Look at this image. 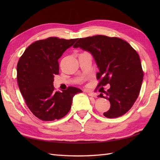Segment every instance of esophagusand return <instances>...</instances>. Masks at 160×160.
<instances>
[{
	"label": "esophagus",
	"instance_id": "esophagus-1",
	"mask_svg": "<svg viewBox=\"0 0 160 160\" xmlns=\"http://www.w3.org/2000/svg\"><path fill=\"white\" fill-rule=\"evenodd\" d=\"M87 93L88 94V96H91V97H94V98L96 97V94L93 92H87Z\"/></svg>",
	"mask_w": 160,
	"mask_h": 160
}]
</instances>
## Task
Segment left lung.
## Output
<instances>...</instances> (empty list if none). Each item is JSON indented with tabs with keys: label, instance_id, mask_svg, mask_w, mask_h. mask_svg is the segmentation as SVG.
<instances>
[{
	"label": "left lung",
	"instance_id": "obj_1",
	"mask_svg": "<svg viewBox=\"0 0 160 160\" xmlns=\"http://www.w3.org/2000/svg\"><path fill=\"white\" fill-rule=\"evenodd\" d=\"M73 47L93 56L99 69L98 86L110 84L107 91L100 89L98 96L110 102V109L103 113L104 116L118 118L130 110L140 93L144 76L136 51L124 40L102 35L78 39Z\"/></svg>",
	"mask_w": 160,
	"mask_h": 160
}]
</instances>
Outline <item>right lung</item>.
<instances>
[{
	"label": "right lung",
	"instance_id": "obj_1",
	"mask_svg": "<svg viewBox=\"0 0 160 160\" xmlns=\"http://www.w3.org/2000/svg\"><path fill=\"white\" fill-rule=\"evenodd\" d=\"M76 39L50 37L30 45L17 64V80L27 106L44 121L59 120L69 113L73 98L82 92L73 87L54 91L53 77L59 74L58 59Z\"/></svg>",
	"mask_w": 160,
	"mask_h": 160
}]
</instances>
